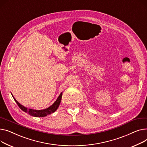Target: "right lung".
Masks as SVG:
<instances>
[{
	"mask_svg": "<svg viewBox=\"0 0 147 147\" xmlns=\"http://www.w3.org/2000/svg\"><path fill=\"white\" fill-rule=\"evenodd\" d=\"M12 96L15 101L16 102V104L18 105L19 107L22 110L26 112V113H28L30 115H31L32 116L41 117H45V116H46L49 115H50L51 113H54V112L57 109V108L59 107V106L60 105V101H61V100H62V92L60 93V94L59 95V96L57 98L56 101L53 103L52 105L50 106L48 108H47L46 109H43V110H34V109H28L27 107L23 106L22 105H21L20 104V102L17 101L16 100V99L14 98V97H13L12 94Z\"/></svg>",
	"mask_w": 147,
	"mask_h": 147,
	"instance_id": "right-lung-1",
	"label": "right lung"
}]
</instances>
